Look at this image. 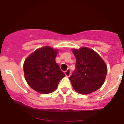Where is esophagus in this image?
I'll list each match as a JSON object with an SVG mask.
<instances>
[{
  "instance_id": "1",
  "label": "esophagus",
  "mask_w": 124,
  "mask_h": 124,
  "mask_svg": "<svg viewBox=\"0 0 124 124\" xmlns=\"http://www.w3.org/2000/svg\"><path fill=\"white\" fill-rule=\"evenodd\" d=\"M65 75H66V77H70V75H71V71H70V69H68V70H66V71H65Z\"/></svg>"
}]
</instances>
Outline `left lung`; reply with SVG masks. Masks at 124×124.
<instances>
[{
	"label": "left lung",
	"mask_w": 124,
	"mask_h": 124,
	"mask_svg": "<svg viewBox=\"0 0 124 124\" xmlns=\"http://www.w3.org/2000/svg\"><path fill=\"white\" fill-rule=\"evenodd\" d=\"M77 62L75 70L70 77L74 89L87 94L98 90L104 82L107 66L98 54L87 47L73 49Z\"/></svg>",
	"instance_id": "left-lung-1"
}]
</instances>
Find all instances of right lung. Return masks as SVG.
Masks as SVG:
<instances>
[{
	"label": "right lung",
	"mask_w": 124,
	"mask_h": 124,
	"mask_svg": "<svg viewBox=\"0 0 124 124\" xmlns=\"http://www.w3.org/2000/svg\"><path fill=\"white\" fill-rule=\"evenodd\" d=\"M57 50L49 46L37 49L26 58L24 72L28 85L36 91L48 94L56 89L65 77L55 61Z\"/></svg>",
	"instance_id": "1"
}]
</instances>
